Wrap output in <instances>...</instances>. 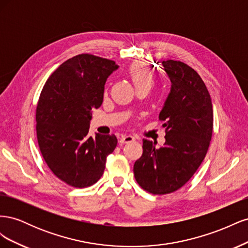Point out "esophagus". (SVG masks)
Instances as JSON below:
<instances>
[{
	"mask_svg": "<svg viewBox=\"0 0 248 248\" xmlns=\"http://www.w3.org/2000/svg\"><path fill=\"white\" fill-rule=\"evenodd\" d=\"M133 140H134V138L132 136H122L121 139H120L119 142H120V145H123V144H127V142H130Z\"/></svg>",
	"mask_w": 248,
	"mask_h": 248,
	"instance_id": "obj_1",
	"label": "esophagus"
}]
</instances>
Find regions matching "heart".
<instances>
[{
	"label": "heart",
	"instance_id": "heart-1",
	"mask_svg": "<svg viewBox=\"0 0 248 248\" xmlns=\"http://www.w3.org/2000/svg\"><path fill=\"white\" fill-rule=\"evenodd\" d=\"M128 76L131 78L133 85L139 86H151L153 82V73L148 67L142 63H134L128 68Z\"/></svg>",
	"mask_w": 248,
	"mask_h": 248
}]
</instances>
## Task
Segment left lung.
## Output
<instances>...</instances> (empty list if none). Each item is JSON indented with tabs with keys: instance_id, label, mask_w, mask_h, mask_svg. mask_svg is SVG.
<instances>
[{
	"instance_id": "obj_1",
	"label": "left lung",
	"mask_w": 248,
	"mask_h": 248,
	"mask_svg": "<svg viewBox=\"0 0 248 248\" xmlns=\"http://www.w3.org/2000/svg\"><path fill=\"white\" fill-rule=\"evenodd\" d=\"M170 90L159 114L166 142L160 148L142 140V155L133 166L137 182L153 194L178 190L197 171L213 130L211 97L201 77L179 61H162Z\"/></svg>"
}]
</instances>
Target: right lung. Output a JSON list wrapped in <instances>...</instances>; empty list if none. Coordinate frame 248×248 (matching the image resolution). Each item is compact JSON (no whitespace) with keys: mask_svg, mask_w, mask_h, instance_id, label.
Listing matches in <instances>:
<instances>
[{"mask_svg":"<svg viewBox=\"0 0 248 248\" xmlns=\"http://www.w3.org/2000/svg\"><path fill=\"white\" fill-rule=\"evenodd\" d=\"M118 68L110 60L81 54L60 65L42 89L36 109L38 145L50 170L70 186L98 181L117 146L114 134L91 137L89 129L107 79Z\"/></svg>","mask_w":248,"mask_h":248,"instance_id":"obj_1","label":"right lung"}]
</instances>
